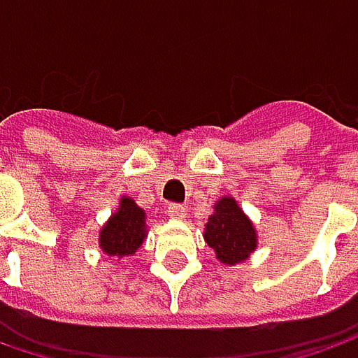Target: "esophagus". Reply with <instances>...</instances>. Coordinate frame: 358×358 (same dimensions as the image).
<instances>
[{"label": "esophagus", "mask_w": 358, "mask_h": 358, "mask_svg": "<svg viewBox=\"0 0 358 358\" xmlns=\"http://www.w3.org/2000/svg\"><path fill=\"white\" fill-rule=\"evenodd\" d=\"M167 213H169V217H171V219H175V221H183V219L187 217V209L183 207V205H177V203H173V205H169Z\"/></svg>", "instance_id": "34e87169"}]
</instances>
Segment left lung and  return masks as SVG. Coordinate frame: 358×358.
Masks as SVG:
<instances>
[{
	"label": "left lung",
	"instance_id": "left-lung-1",
	"mask_svg": "<svg viewBox=\"0 0 358 358\" xmlns=\"http://www.w3.org/2000/svg\"><path fill=\"white\" fill-rule=\"evenodd\" d=\"M203 239L215 251L217 261L227 267L247 261L259 243L253 221L231 195L215 201L213 215L205 223Z\"/></svg>",
	"mask_w": 358,
	"mask_h": 358
}]
</instances>
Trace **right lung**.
<instances>
[{
  "label": "right lung",
  "instance_id": "add662e5",
  "mask_svg": "<svg viewBox=\"0 0 358 358\" xmlns=\"http://www.w3.org/2000/svg\"><path fill=\"white\" fill-rule=\"evenodd\" d=\"M147 215L135 203V201L121 195L119 207L115 213L105 221V225L99 229V249L107 257H129L137 253L147 239Z\"/></svg>",
  "mask_w": 358,
  "mask_h": 358
}]
</instances>
